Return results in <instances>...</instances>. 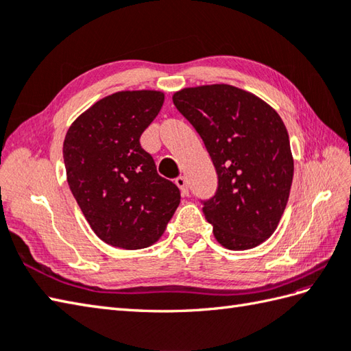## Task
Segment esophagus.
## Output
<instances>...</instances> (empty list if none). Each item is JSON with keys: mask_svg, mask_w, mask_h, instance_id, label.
<instances>
[{"mask_svg": "<svg viewBox=\"0 0 351 351\" xmlns=\"http://www.w3.org/2000/svg\"><path fill=\"white\" fill-rule=\"evenodd\" d=\"M175 184L180 187L182 196H189V185H187V180H185V176H180L175 180Z\"/></svg>", "mask_w": 351, "mask_h": 351, "instance_id": "esophagus-1", "label": "esophagus"}]
</instances>
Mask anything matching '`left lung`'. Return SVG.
<instances>
[{"mask_svg":"<svg viewBox=\"0 0 351 351\" xmlns=\"http://www.w3.org/2000/svg\"><path fill=\"white\" fill-rule=\"evenodd\" d=\"M171 99L217 170V193L204 206L215 240L229 250L256 247L278 228L293 184L285 123L265 101L229 84L185 87Z\"/></svg>","mask_w":351,"mask_h":351,"instance_id":"left-lung-1","label":"left lung"}]
</instances>
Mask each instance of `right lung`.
<instances>
[{
	"label": "right lung",
	"instance_id": "add662e5",
	"mask_svg": "<svg viewBox=\"0 0 351 351\" xmlns=\"http://www.w3.org/2000/svg\"><path fill=\"white\" fill-rule=\"evenodd\" d=\"M164 102L160 90H122L96 101L69 126L66 180L93 232L126 250L160 240L181 202L173 182L156 173L140 136Z\"/></svg>",
	"mask_w": 351,
	"mask_h": 351
}]
</instances>
